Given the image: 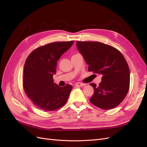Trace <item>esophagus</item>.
<instances>
[{
	"label": "esophagus",
	"instance_id": "34e87169",
	"mask_svg": "<svg viewBox=\"0 0 147 147\" xmlns=\"http://www.w3.org/2000/svg\"><path fill=\"white\" fill-rule=\"evenodd\" d=\"M84 85H85V84L82 83H77L75 84V86H83Z\"/></svg>",
	"mask_w": 147,
	"mask_h": 147
}]
</instances>
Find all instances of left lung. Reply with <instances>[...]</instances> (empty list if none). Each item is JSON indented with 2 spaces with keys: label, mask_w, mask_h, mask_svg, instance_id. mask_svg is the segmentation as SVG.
I'll return each mask as SVG.
<instances>
[{
  "label": "left lung",
  "mask_w": 147,
  "mask_h": 147,
  "mask_svg": "<svg viewBox=\"0 0 147 147\" xmlns=\"http://www.w3.org/2000/svg\"><path fill=\"white\" fill-rule=\"evenodd\" d=\"M76 45L89 65V72L102 75L98 86L90 83L94 91L91 103L104 110L116 107L129 89V68L122 53L99 42L77 41Z\"/></svg>",
  "instance_id": "8db88e82"
}]
</instances>
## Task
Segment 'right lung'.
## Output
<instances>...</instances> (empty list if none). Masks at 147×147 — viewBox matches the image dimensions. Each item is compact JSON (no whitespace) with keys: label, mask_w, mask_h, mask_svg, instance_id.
Masks as SVG:
<instances>
[{"label":"right lung","mask_w":147,"mask_h":147,"mask_svg":"<svg viewBox=\"0 0 147 147\" xmlns=\"http://www.w3.org/2000/svg\"><path fill=\"white\" fill-rule=\"evenodd\" d=\"M74 41L57 42L40 47L30 53L25 62L23 88L26 95L38 108L54 111L67 101L72 86L60 87L54 83L57 61L67 51Z\"/></svg>","instance_id":"add662e5"}]
</instances>
